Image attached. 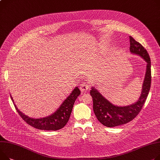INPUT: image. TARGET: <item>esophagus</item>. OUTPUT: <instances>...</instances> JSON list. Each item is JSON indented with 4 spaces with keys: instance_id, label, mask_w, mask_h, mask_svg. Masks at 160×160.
Segmentation results:
<instances>
[{
    "instance_id": "34e87169",
    "label": "esophagus",
    "mask_w": 160,
    "mask_h": 160,
    "mask_svg": "<svg viewBox=\"0 0 160 160\" xmlns=\"http://www.w3.org/2000/svg\"><path fill=\"white\" fill-rule=\"evenodd\" d=\"M79 87H80L79 88H80L81 91L82 93H85L86 92H87V90L90 88V84L88 82H84V83L81 84Z\"/></svg>"
}]
</instances>
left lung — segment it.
Masks as SVG:
<instances>
[{
	"mask_svg": "<svg viewBox=\"0 0 160 160\" xmlns=\"http://www.w3.org/2000/svg\"><path fill=\"white\" fill-rule=\"evenodd\" d=\"M130 52L143 58L147 63L146 72L142 84V92L139 99L134 103L118 106L113 104L109 101L93 87L90 95L93 99V109L94 113L102 124L108 128L118 126L128 123L136 117L143 106L148 96L151 83V62L146 49L132 36H129Z\"/></svg>",
	"mask_w": 160,
	"mask_h": 160,
	"instance_id": "1",
	"label": "left lung"
}]
</instances>
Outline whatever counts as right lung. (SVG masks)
<instances>
[{
  "label": "right lung",
  "mask_w": 160,
  "mask_h": 160,
  "mask_svg": "<svg viewBox=\"0 0 160 160\" xmlns=\"http://www.w3.org/2000/svg\"><path fill=\"white\" fill-rule=\"evenodd\" d=\"M80 94L81 92L79 88L76 87L67 97V99H65L62 104L59 106L55 112L51 115L40 118H31L21 112L15 104L14 100L11 94L10 97L17 112L29 125L40 130L57 131L63 128L67 124L71 115L73 104Z\"/></svg>",
  "instance_id": "obj_1"
}]
</instances>
